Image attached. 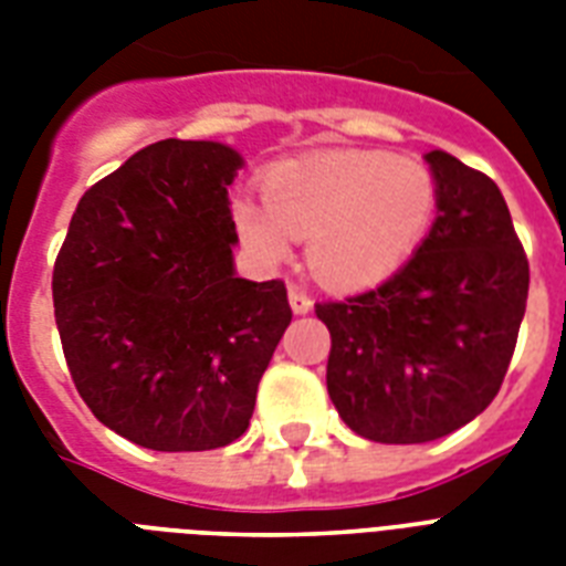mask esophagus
Wrapping results in <instances>:
<instances>
[{"instance_id": "esophagus-1", "label": "esophagus", "mask_w": 566, "mask_h": 566, "mask_svg": "<svg viewBox=\"0 0 566 566\" xmlns=\"http://www.w3.org/2000/svg\"><path fill=\"white\" fill-rule=\"evenodd\" d=\"M291 308L293 314H308L314 308V300L302 287H291Z\"/></svg>"}]
</instances>
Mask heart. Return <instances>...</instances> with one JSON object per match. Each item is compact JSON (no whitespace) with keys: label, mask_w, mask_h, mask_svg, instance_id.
<instances>
[{"label":"heart","mask_w":566,"mask_h":566,"mask_svg":"<svg viewBox=\"0 0 566 566\" xmlns=\"http://www.w3.org/2000/svg\"><path fill=\"white\" fill-rule=\"evenodd\" d=\"M438 208V181L408 155L328 149L270 167L264 202L238 196L234 229L261 264H282L293 238L319 282L340 291L385 282L411 258Z\"/></svg>","instance_id":"1"}]
</instances>
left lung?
Returning <instances> with one entry per match:
<instances>
[{"label":"left lung","mask_w":566,"mask_h":566,"mask_svg":"<svg viewBox=\"0 0 566 566\" xmlns=\"http://www.w3.org/2000/svg\"><path fill=\"white\" fill-rule=\"evenodd\" d=\"M438 217L387 282L317 302L332 335L326 385L340 420L376 443H429L500 394L526 314L528 261L484 172L426 155Z\"/></svg>","instance_id":"left-lung-1"}]
</instances>
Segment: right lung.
I'll return each instance as SVG.
<instances>
[{
    "label": "right lung",
    "mask_w": 566,
    "mask_h": 566,
    "mask_svg": "<svg viewBox=\"0 0 566 566\" xmlns=\"http://www.w3.org/2000/svg\"><path fill=\"white\" fill-rule=\"evenodd\" d=\"M213 140H158L96 181L55 258L66 367L93 417L137 447L202 452L249 429L291 326L284 282L234 273L229 185Z\"/></svg>",
    "instance_id": "obj_1"
}]
</instances>
